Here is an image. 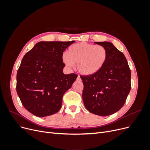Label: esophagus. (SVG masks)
I'll return each instance as SVG.
<instances>
[{
  "label": "esophagus",
  "instance_id": "34e87169",
  "mask_svg": "<svg viewBox=\"0 0 150 150\" xmlns=\"http://www.w3.org/2000/svg\"><path fill=\"white\" fill-rule=\"evenodd\" d=\"M77 80H79V81H81V78H80V76L79 75H78V77H77Z\"/></svg>",
  "mask_w": 150,
  "mask_h": 150
}]
</instances>
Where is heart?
I'll list each match as a JSON object with an SVG mask.
<instances>
[{
  "mask_svg": "<svg viewBox=\"0 0 150 150\" xmlns=\"http://www.w3.org/2000/svg\"><path fill=\"white\" fill-rule=\"evenodd\" d=\"M62 61L69 68L77 69L81 75L89 76L97 73L108 59V52L104 47L88 42H79L69 47L67 53L62 57Z\"/></svg>",
  "mask_w": 150,
  "mask_h": 150,
  "instance_id": "obj_1",
  "label": "heart"
}]
</instances>
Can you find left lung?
<instances>
[{
	"mask_svg": "<svg viewBox=\"0 0 150 150\" xmlns=\"http://www.w3.org/2000/svg\"><path fill=\"white\" fill-rule=\"evenodd\" d=\"M104 47L108 59L98 72L80 76L82 97L88 111L100 116L114 114L123 107L131 90V70L122 52L109 42H95Z\"/></svg>",
	"mask_w": 150,
	"mask_h": 150,
	"instance_id": "obj_1",
	"label": "left lung"
}]
</instances>
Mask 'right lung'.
Returning <instances> with one entry per match:
<instances>
[{
	"label": "right lung",
	"mask_w": 150,
	"mask_h": 150,
	"mask_svg": "<svg viewBox=\"0 0 150 150\" xmlns=\"http://www.w3.org/2000/svg\"><path fill=\"white\" fill-rule=\"evenodd\" d=\"M75 41L39 42L22 59L17 72L16 91L24 108L43 117L59 111L62 97L77 75L63 74V52Z\"/></svg>",
	"instance_id": "right-lung-1"
}]
</instances>
